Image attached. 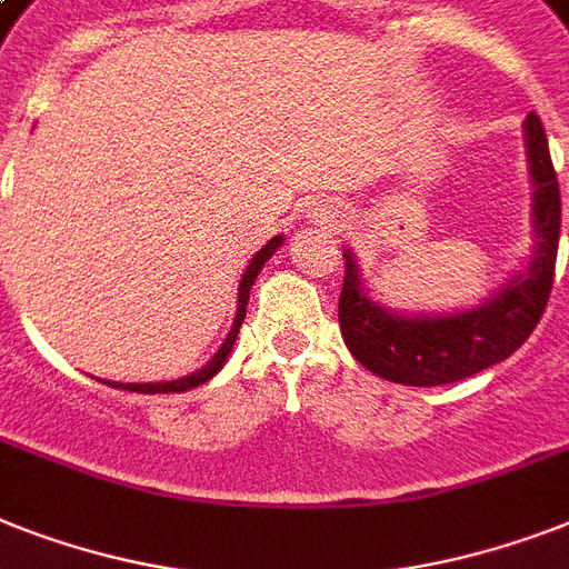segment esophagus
<instances>
[{
	"label": "esophagus",
	"mask_w": 569,
	"mask_h": 569,
	"mask_svg": "<svg viewBox=\"0 0 569 569\" xmlns=\"http://www.w3.org/2000/svg\"><path fill=\"white\" fill-rule=\"evenodd\" d=\"M330 210H336V207H332V204H330Z\"/></svg>",
	"instance_id": "34e87169"
}]
</instances>
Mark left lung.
Returning <instances> with one entry per match:
<instances>
[{"instance_id": "obj_1", "label": "left lung", "mask_w": 569, "mask_h": 569, "mask_svg": "<svg viewBox=\"0 0 569 569\" xmlns=\"http://www.w3.org/2000/svg\"><path fill=\"white\" fill-rule=\"evenodd\" d=\"M526 146L535 178V244L529 269L511 280L497 298L470 312L447 318L391 316L365 298L357 262L345 257L339 325L345 345L359 365L382 380L403 386H445L465 380L509 359L538 327L556 280L561 189H558L547 131L535 113L526 117Z\"/></svg>"}]
</instances>
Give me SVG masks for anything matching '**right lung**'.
Segmentation results:
<instances>
[{
	"label": "right lung",
	"mask_w": 569,
	"mask_h": 569,
	"mask_svg": "<svg viewBox=\"0 0 569 569\" xmlns=\"http://www.w3.org/2000/svg\"><path fill=\"white\" fill-rule=\"evenodd\" d=\"M280 242L283 239L274 237L271 239L266 248H260L257 251V257L251 260V266L244 269L242 274V283H239V309H237V318H233V327H230L228 339H224V345L219 348V353L210 359V362L201 368V371L189 373V377H180V380H172V382H108V386H113V389H124V391H140V395H166V391H187V389H196V386H201V382H207L210 377H216V373L221 371V365H224V359H228L230 348H233V341H237V332L239 327H242L244 321V307H248V295H251V286L253 280H257V274H260V269L269 262L271 253L280 248Z\"/></svg>",
	"instance_id": "add662e5"
}]
</instances>
